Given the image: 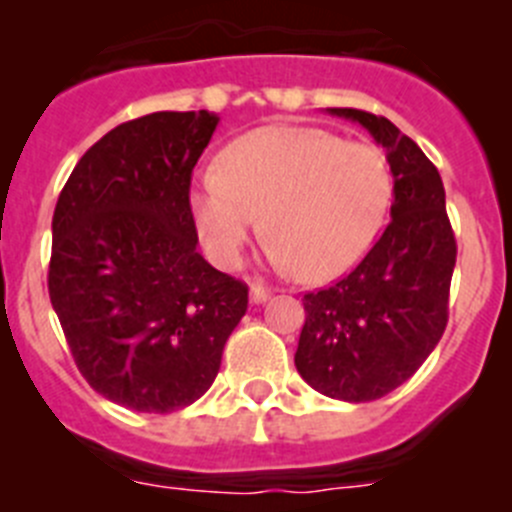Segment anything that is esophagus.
I'll return each mask as SVG.
<instances>
[{
  "label": "esophagus",
  "mask_w": 512,
  "mask_h": 512,
  "mask_svg": "<svg viewBox=\"0 0 512 512\" xmlns=\"http://www.w3.org/2000/svg\"><path fill=\"white\" fill-rule=\"evenodd\" d=\"M271 297V289L264 287L261 282L251 284V302H266Z\"/></svg>",
  "instance_id": "obj_1"
}]
</instances>
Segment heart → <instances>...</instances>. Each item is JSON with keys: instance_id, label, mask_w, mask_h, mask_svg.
<instances>
[{"instance_id": "b5f03b06", "label": "heart", "mask_w": 512, "mask_h": 512, "mask_svg": "<svg viewBox=\"0 0 512 512\" xmlns=\"http://www.w3.org/2000/svg\"><path fill=\"white\" fill-rule=\"evenodd\" d=\"M392 171L377 148L300 125H266L192 179L189 207L207 253L235 266L261 225L269 259L305 282L341 277L377 238Z\"/></svg>"}]
</instances>
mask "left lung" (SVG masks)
I'll list each match as a JSON object with an SVG mask.
<instances>
[{"label":"left lung","mask_w":512,"mask_h":512,"mask_svg":"<svg viewBox=\"0 0 512 512\" xmlns=\"http://www.w3.org/2000/svg\"><path fill=\"white\" fill-rule=\"evenodd\" d=\"M330 115L364 125L384 148L395 200L392 220L354 271L307 292L295 366L320 395L369 402L420 369L449 323L456 238L441 174L387 117L354 107Z\"/></svg>","instance_id":"left-lung-1"}]
</instances>
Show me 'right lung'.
<instances>
[{"label": "right lung", "instance_id": "obj_1", "mask_svg": "<svg viewBox=\"0 0 512 512\" xmlns=\"http://www.w3.org/2000/svg\"><path fill=\"white\" fill-rule=\"evenodd\" d=\"M212 112H153L99 138L53 212L48 295L81 377L138 413H171L215 382L248 287L197 251L192 169Z\"/></svg>", "mask_w": 512, "mask_h": 512}]
</instances>
